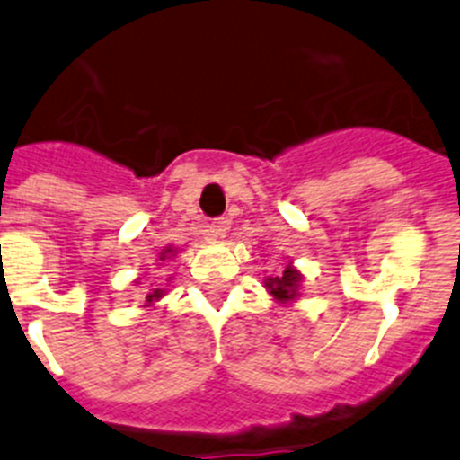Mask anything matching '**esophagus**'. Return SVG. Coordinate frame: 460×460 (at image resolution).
Wrapping results in <instances>:
<instances>
[{
	"label": "esophagus",
	"mask_w": 460,
	"mask_h": 460,
	"mask_svg": "<svg viewBox=\"0 0 460 460\" xmlns=\"http://www.w3.org/2000/svg\"><path fill=\"white\" fill-rule=\"evenodd\" d=\"M226 229H229V220H226V217H216V220L208 225V238L210 240L225 238Z\"/></svg>",
	"instance_id": "1"
}]
</instances>
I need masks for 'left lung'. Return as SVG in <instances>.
Here are the masks:
<instances>
[{
  "label": "left lung",
  "mask_w": 460,
  "mask_h": 460,
  "mask_svg": "<svg viewBox=\"0 0 460 460\" xmlns=\"http://www.w3.org/2000/svg\"><path fill=\"white\" fill-rule=\"evenodd\" d=\"M302 274L293 268L283 270L281 277H270L268 279V290L279 299V302H290L297 297V283Z\"/></svg>",
  "instance_id": "1"
}]
</instances>
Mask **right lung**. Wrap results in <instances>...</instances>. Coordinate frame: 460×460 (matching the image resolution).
I'll list each match as a JSON object with an SVG mask.
<instances>
[{
	"instance_id": "right-lung-1",
	"label": "right lung",
	"mask_w": 460,
	"mask_h": 460,
	"mask_svg": "<svg viewBox=\"0 0 460 460\" xmlns=\"http://www.w3.org/2000/svg\"><path fill=\"white\" fill-rule=\"evenodd\" d=\"M172 252H174V250H165V252H163V254H161V261H165V259H167V254H172ZM161 295H163V290H161V288H154L152 293L147 295V304L156 302V299L161 297Z\"/></svg>"
}]
</instances>
